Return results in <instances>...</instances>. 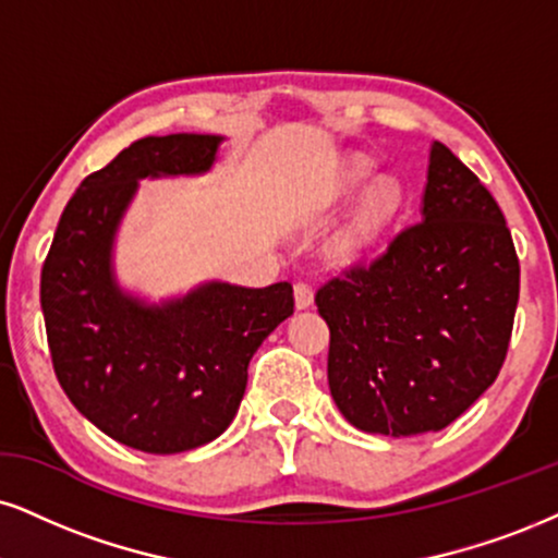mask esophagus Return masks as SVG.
<instances>
[{
  "label": "esophagus",
  "instance_id": "obj_1",
  "mask_svg": "<svg viewBox=\"0 0 558 558\" xmlns=\"http://www.w3.org/2000/svg\"><path fill=\"white\" fill-rule=\"evenodd\" d=\"M294 305H298V311H307V307L313 305L311 284H305V281H298V284H294Z\"/></svg>",
  "mask_w": 558,
  "mask_h": 558
}]
</instances>
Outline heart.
<instances>
[{
  "mask_svg": "<svg viewBox=\"0 0 558 558\" xmlns=\"http://www.w3.org/2000/svg\"><path fill=\"white\" fill-rule=\"evenodd\" d=\"M375 173V160L367 155L343 157L339 175H336V191L352 194L360 189L369 175ZM367 183V182H366ZM368 184V183H367ZM405 204V185L398 175H377L362 189L356 202L336 232V247L343 256H362L369 247H375L385 238V232L393 227Z\"/></svg>",
  "mask_w": 558,
  "mask_h": 558,
  "instance_id": "b5f03b06",
  "label": "heart"
}]
</instances>
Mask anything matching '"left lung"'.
Instances as JSON below:
<instances>
[{"label":"left lung","mask_w":558,"mask_h":558,"mask_svg":"<svg viewBox=\"0 0 558 558\" xmlns=\"http://www.w3.org/2000/svg\"><path fill=\"white\" fill-rule=\"evenodd\" d=\"M422 222L369 266L315 294L331 328L328 388L367 435L439 432L497 380L520 298V264L499 204L432 142Z\"/></svg>","instance_id":"obj_1"}]
</instances>
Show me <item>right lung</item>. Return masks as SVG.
<instances>
[{"label": "right lung", "mask_w": 558, "mask_h": 558, "mask_svg": "<svg viewBox=\"0 0 558 558\" xmlns=\"http://www.w3.org/2000/svg\"><path fill=\"white\" fill-rule=\"evenodd\" d=\"M222 142L170 134L123 149L69 198L40 271L48 349L69 401L116 442L155 456L222 435L253 354L294 313L290 281L251 290L211 279L153 302L116 274V235L140 181L209 173Z\"/></svg>", "instance_id": "add662e5"}]
</instances>
